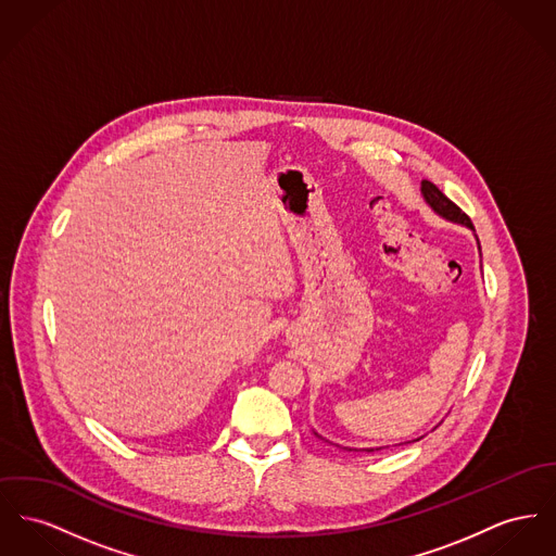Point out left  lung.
<instances>
[{"label":"left lung","instance_id":"1","mask_svg":"<svg viewBox=\"0 0 556 556\" xmlns=\"http://www.w3.org/2000/svg\"><path fill=\"white\" fill-rule=\"evenodd\" d=\"M421 195H424L426 204H428L437 215H441L446 222L466 225V227H470V229L475 231V225L470 222V217H468L466 213H462V208H459L457 204H453L434 184L421 181ZM477 242H479V238H477ZM479 249H481V247H479ZM417 441H419V439H417ZM367 451H372V448H367Z\"/></svg>","mask_w":556,"mask_h":556}]
</instances>
